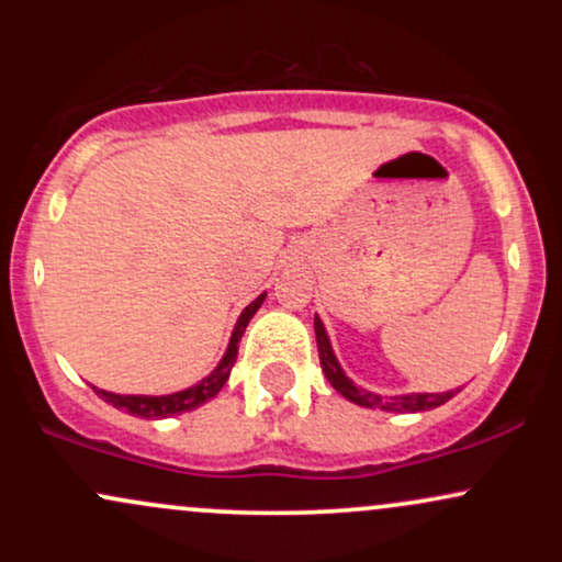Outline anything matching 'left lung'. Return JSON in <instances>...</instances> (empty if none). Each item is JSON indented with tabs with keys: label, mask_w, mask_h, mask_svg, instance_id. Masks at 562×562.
Masks as SVG:
<instances>
[{
	"label": "left lung",
	"mask_w": 562,
	"mask_h": 562,
	"mask_svg": "<svg viewBox=\"0 0 562 562\" xmlns=\"http://www.w3.org/2000/svg\"><path fill=\"white\" fill-rule=\"evenodd\" d=\"M314 333H317V348H319V362H322V372H325L327 380L340 396H346L348 402L367 406V409H383V412H425V409H436V406L447 404L457 391H447V393H409V396H378V393L362 391L346 378V372L340 370L338 359H335L330 338H327L325 325H322L319 317H314Z\"/></svg>",
	"instance_id": "8db88e82"
}]
</instances>
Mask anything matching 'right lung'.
<instances>
[{"instance_id":"obj_1","label":"right lung","mask_w":562,"mask_h":562,"mask_svg":"<svg viewBox=\"0 0 562 562\" xmlns=\"http://www.w3.org/2000/svg\"><path fill=\"white\" fill-rule=\"evenodd\" d=\"M263 299H267V293H261L259 299H256L254 303H248V306L243 308L240 319H237L235 330H232L227 353L222 357V362H218V367L214 372H211L209 378H203L198 385H192V389H184L179 393H169V396H121V393L94 389L97 396L105 398V402L113 404L115 409H124V412H128V415L145 417V420H160V417L182 415V412L198 409L200 404L211 402V398H214L216 393L224 389V383H227L232 367H235L237 346H240L245 327H248V322L254 319V314L259 312Z\"/></svg>"}]
</instances>
